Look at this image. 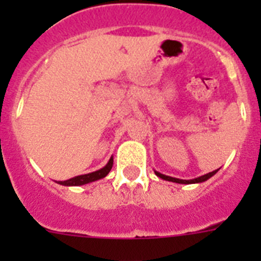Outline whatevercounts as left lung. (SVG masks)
I'll return each instance as SVG.
<instances>
[{"label": "left lung", "instance_id": "1", "mask_svg": "<svg viewBox=\"0 0 261 261\" xmlns=\"http://www.w3.org/2000/svg\"><path fill=\"white\" fill-rule=\"evenodd\" d=\"M217 171H218V170H214V171L209 172V174H205V175H202V176L196 177V179H191V180H183V179H177V177L167 176V175H163V174H161V172H158V171H154V172H155L156 176H159L161 179H163V180L174 181V183H179V184H193V183H202V181L208 180L209 177L213 176V175L216 174Z\"/></svg>", "mask_w": 261, "mask_h": 261}]
</instances>
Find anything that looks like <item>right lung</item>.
Segmentation results:
<instances>
[{
  "mask_svg": "<svg viewBox=\"0 0 261 261\" xmlns=\"http://www.w3.org/2000/svg\"><path fill=\"white\" fill-rule=\"evenodd\" d=\"M112 165H114V158L111 156L107 165L103 168H100V170H98V171L90 172V174L85 175H78V176L71 177L69 180L59 181V184H61V186H84V184L99 180V179H103L105 176H107L108 172H110L111 168H112Z\"/></svg>",
  "mask_w": 261,
  "mask_h": 261,
  "instance_id": "right-lung-1",
  "label": "right lung"
}]
</instances>
